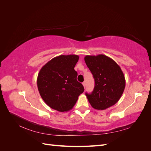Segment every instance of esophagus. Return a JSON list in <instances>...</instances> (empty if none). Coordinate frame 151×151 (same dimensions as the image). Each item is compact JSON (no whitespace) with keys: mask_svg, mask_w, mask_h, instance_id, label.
Listing matches in <instances>:
<instances>
[{"mask_svg":"<svg viewBox=\"0 0 151 151\" xmlns=\"http://www.w3.org/2000/svg\"><path fill=\"white\" fill-rule=\"evenodd\" d=\"M83 86L84 87V88H86V83H85V82H83Z\"/></svg>","mask_w":151,"mask_h":151,"instance_id":"1","label":"esophagus"}]
</instances>
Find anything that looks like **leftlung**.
I'll use <instances>...</instances> for the list:
<instances>
[{
	"label": "left lung",
	"instance_id": "left-lung-1",
	"mask_svg": "<svg viewBox=\"0 0 151 151\" xmlns=\"http://www.w3.org/2000/svg\"><path fill=\"white\" fill-rule=\"evenodd\" d=\"M84 60L94 79L91 94L86 93L93 108L105 109L116 103L125 87V79L120 66L104 55H86Z\"/></svg>",
	"mask_w": 151,
	"mask_h": 151
}]
</instances>
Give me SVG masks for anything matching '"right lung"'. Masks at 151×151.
Returning <instances> with one entry per match:
<instances>
[{
	"instance_id": "add662e5",
	"label": "right lung",
	"mask_w": 151,
	"mask_h": 151,
	"mask_svg": "<svg viewBox=\"0 0 151 151\" xmlns=\"http://www.w3.org/2000/svg\"><path fill=\"white\" fill-rule=\"evenodd\" d=\"M77 55H60L47 62L39 72L37 86L41 97L48 106L58 111L71 109L84 91L77 81L74 67Z\"/></svg>"
}]
</instances>
